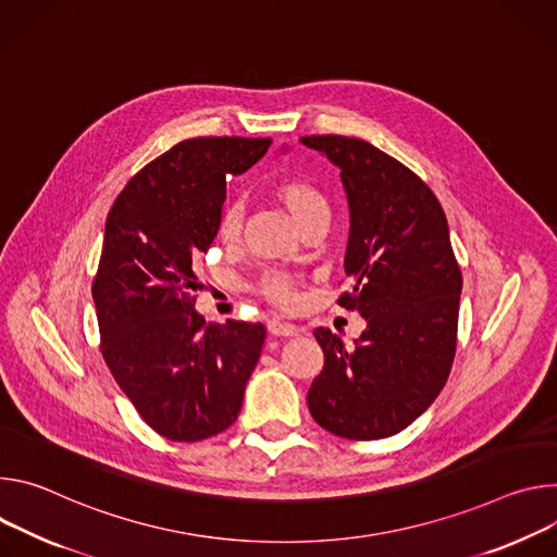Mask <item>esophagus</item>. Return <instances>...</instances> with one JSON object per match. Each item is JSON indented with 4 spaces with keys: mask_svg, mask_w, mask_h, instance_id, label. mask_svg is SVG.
<instances>
[{
    "mask_svg": "<svg viewBox=\"0 0 557 557\" xmlns=\"http://www.w3.org/2000/svg\"><path fill=\"white\" fill-rule=\"evenodd\" d=\"M268 330H270V334H274V336H296V334L300 332L296 325L283 323V321H270V323H268Z\"/></svg>",
    "mask_w": 557,
    "mask_h": 557,
    "instance_id": "esophagus-1",
    "label": "esophagus"
}]
</instances>
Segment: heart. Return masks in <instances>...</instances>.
I'll use <instances>...</instances> for the list:
<instances>
[{
    "label": "heart",
    "mask_w": 557,
    "mask_h": 557,
    "mask_svg": "<svg viewBox=\"0 0 557 557\" xmlns=\"http://www.w3.org/2000/svg\"><path fill=\"white\" fill-rule=\"evenodd\" d=\"M272 193L287 208V212L292 214V219L300 230L317 221H330V201L319 185H314L312 181L300 178V176H285L274 183ZM240 227H243V206L238 201L225 203L216 221L219 238L227 245H234L240 236ZM259 289L265 298H270L278 307H292L298 302L296 281L287 274H281V272L265 274L259 283Z\"/></svg>",
    "instance_id": "obj_1"
}]
</instances>
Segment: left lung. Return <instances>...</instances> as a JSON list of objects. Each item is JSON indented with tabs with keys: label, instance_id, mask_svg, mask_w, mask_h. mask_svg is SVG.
<instances>
[{
	"label": "left lung",
	"instance_id": "obj_1",
	"mask_svg": "<svg viewBox=\"0 0 557 557\" xmlns=\"http://www.w3.org/2000/svg\"><path fill=\"white\" fill-rule=\"evenodd\" d=\"M300 144L341 170L351 292L338 305L367 323L354 347L314 332L325 364L307 405L334 436L389 438L438 398L456 356L462 274L447 216L420 176L372 144L338 135Z\"/></svg>",
	"mask_w": 557,
	"mask_h": 557
}]
</instances>
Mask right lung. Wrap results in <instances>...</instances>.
Wrapping results in <instances>:
<instances>
[{
    "instance_id": "1",
    "label": "right lung",
    "mask_w": 557,
    "mask_h": 557,
    "mask_svg": "<svg viewBox=\"0 0 557 557\" xmlns=\"http://www.w3.org/2000/svg\"><path fill=\"white\" fill-rule=\"evenodd\" d=\"M270 144L181 141L137 172L108 212L92 283L101 351L121 392L168 441L197 443L225 431L259 362L263 325L206 323L195 302L227 176L250 170Z\"/></svg>"
}]
</instances>
